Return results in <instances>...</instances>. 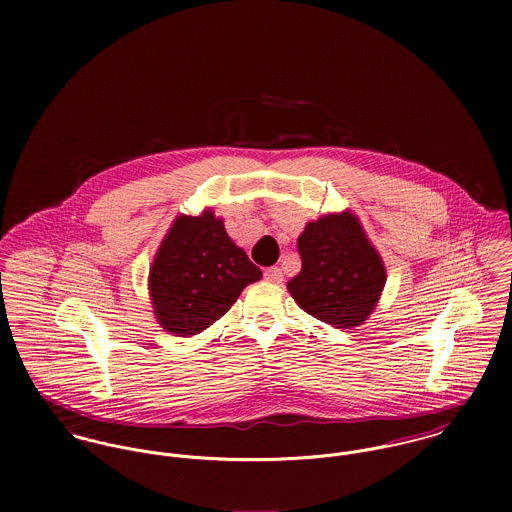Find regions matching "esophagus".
I'll use <instances>...</instances> for the list:
<instances>
[{
	"instance_id": "1",
	"label": "esophagus",
	"mask_w": 512,
	"mask_h": 512,
	"mask_svg": "<svg viewBox=\"0 0 512 512\" xmlns=\"http://www.w3.org/2000/svg\"><path fill=\"white\" fill-rule=\"evenodd\" d=\"M264 278H266L268 282H272V284H282V282H284V272H282V268L272 266V268H268V270L264 272Z\"/></svg>"
}]
</instances>
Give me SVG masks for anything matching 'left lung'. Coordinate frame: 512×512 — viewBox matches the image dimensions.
<instances>
[{"mask_svg": "<svg viewBox=\"0 0 512 512\" xmlns=\"http://www.w3.org/2000/svg\"><path fill=\"white\" fill-rule=\"evenodd\" d=\"M301 272L288 290L301 309L337 329L363 325L386 284V268L351 211L307 222L297 238Z\"/></svg>", "mask_w": 512, "mask_h": 512, "instance_id": "obj_1", "label": "left lung"}]
</instances>
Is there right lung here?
<instances>
[{"instance_id": "add662e5", "label": "right lung", "mask_w": 512, "mask_h": 512, "mask_svg": "<svg viewBox=\"0 0 512 512\" xmlns=\"http://www.w3.org/2000/svg\"><path fill=\"white\" fill-rule=\"evenodd\" d=\"M262 278L246 252L209 209L181 215L165 234L149 268V295L159 325L191 337L220 319L248 284Z\"/></svg>"}]
</instances>
